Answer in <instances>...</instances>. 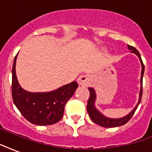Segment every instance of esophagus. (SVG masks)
<instances>
[{"label":"esophagus","mask_w":152,"mask_h":152,"mask_svg":"<svg viewBox=\"0 0 152 152\" xmlns=\"http://www.w3.org/2000/svg\"><path fill=\"white\" fill-rule=\"evenodd\" d=\"M77 81H78V83L81 86H88L91 82V76L88 74H85V75H81L78 77L77 79Z\"/></svg>","instance_id":"1"}]
</instances>
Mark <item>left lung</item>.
Returning <instances> with one entry per match:
<instances>
[{"instance_id":"1","label":"left lung","mask_w":152,"mask_h":152,"mask_svg":"<svg viewBox=\"0 0 152 152\" xmlns=\"http://www.w3.org/2000/svg\"><path fill=\"white\" fill-rule=\"evenodd\" d=\"M128 49L131 51V53H134V54H136L137 57H139L140 61V64H141V77H140V84H141V87H140V91L139 100H138V102H137L136 106L133 108V110L129 113H128L127 115L124 116V117L120 118H111L102 114L96 108V106H95V101H96V93H95V90L93 88H88V90L90 91V97H89V99H88V106H87V110H88V113L89 114V116H90L91 119L95 124L100 125L102 127H118V126H121V125L126 124L130 120V118H132V115L134 114L135 111H136V110H137L138 106H139V104L140 103V101H141L142 89H143L142 83H143V76H144V65L143 64V61H142L140 54V53L138 52L137 49L134 48L133 46H129V45H128Z\"/></svg>"}]
</instances>
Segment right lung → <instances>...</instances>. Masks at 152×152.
<instances>
[{"label":"right lung","instance_id":"obj_1","mask_svg":"<svg viewBox=\"0 0 152 152\" xmlns=\"http://www.w3.org/2000/svg\"><path fill=\"white\" fill-rule=\"evenodd\" d=\"M17 55L12 71V95L14 104L21 114L32 124L43 126L57 123L63 117L65 104L74 95L78 83L73 81L48 92L27 91L18 82L15 73Z\"/></svg>","mask_w":152,"mask_h":152}]
</instances>
